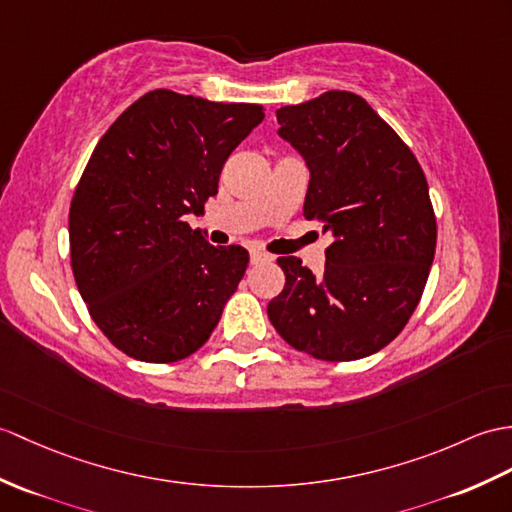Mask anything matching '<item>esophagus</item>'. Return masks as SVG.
I'll return each instance as SVG.
<instances>
[{"label":"esophagus","instance_id":"esophagus-1","mask_svg":"<svg viewBox=\"0 0 512 512\" xmlns=\"http://www.w3.org/2000/svg\"><path fill=\"white\" fill-rule=\"evenodd\" d=\"M268 261H272V255L259 251V248H255V251H251V264L253 266H259V264H268Z\"/></svg>","mask_w":512,"mask_h":512}]
</instances>
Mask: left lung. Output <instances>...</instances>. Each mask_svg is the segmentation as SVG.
<instances>
[{
  "label": "left lung",
  "instance_id": "obj_1",
  "mask_svg": "<svg viewBox=\"0 0 512 512\" xmlns=\"http://www.w3.org/2000/svg\"><path fill=\"white\" fill-rule=\"evenodd\" d=\"M279 135L310 165L303 216L334 235L325 272L279 257L285 288L268 318L296 351L351 362L384 349L417 310L436 251L425 174L395 130L351 91L277 111Z\"/></svg>",
  "mask_w": 512,
  "mask_h": 512
}]
</instances>
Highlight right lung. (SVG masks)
<instances>
[{
	"mask_svg": "<svg viewBox=\"0 0 512 512\" xmlns=\"http://www.w3.org/2000/svg\"><path fill=\"white\" fill-rule=\"evenodd\" d=\"M261 120V104L154 89L91 152L69 207L71 270L93 323L128 358L178 362L216 329L248 251L209 244L185 216L218 194L229 154Z\"/></svg>",
	"mask_w": 512,
	"mask_h": 512,
	"instance_id": "add662e5",
	"label": "right lung"
}]
</instances>
